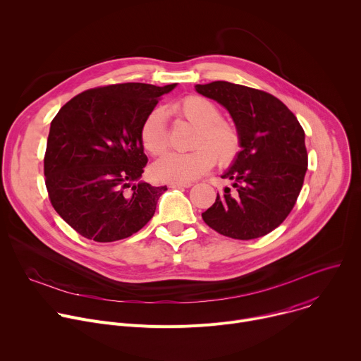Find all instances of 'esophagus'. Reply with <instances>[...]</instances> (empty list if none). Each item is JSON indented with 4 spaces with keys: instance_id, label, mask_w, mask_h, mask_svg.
<instances>
[{
    "instance_id": "1",
    "label": "esophagus",
    "mask_w": 361,
    "mask_h": 361,
    "mask_svg": "<svg viewBox=\"0 0 361 361\" xmlns=\"http://www.w3.org/2000/svg\"><path fill=\"white\" fill-rule=\"evenodd\" d=\"M192 184L191 183H184V184H170L171 188H190Z\"/></svg>"
}]
</instances>
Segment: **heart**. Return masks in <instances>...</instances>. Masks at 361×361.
I'll list each match as a JSON object with an SVG mask.
<instances>
[{
    "label": "heart",
    "mask_w": 361,
    "mask_h": 361,
    "mask_svg": "<svg viewBox=\"0 0 361 361\" xmlns=\"http://www.w3.org/2000/svg\"><path fill=\"white\" fill-rule=\"evenodd\" d=\"M173 111L197 128L190 142L191 152H171L152 166V177L170 184H184L209 173L217 163L231 166L240 156L243 138L240 128L221 118V110L209 98L188 95L173 106ZM141 144L154 157H160L170 147V133L164 113L152 110L140 130Z\"/></svg>",
    "instance_id": "b5f03b06"
}]
</instances>
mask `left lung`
Returning <instances> with one entry per match:
<instances>
[{"label": "left lung", "instance_id": "left-lung-1", "mask_svg": "<svg viewBox=\"0 0 361 361\" xmlns=\"http://www.w3.org/2000/svg\"><path fill=\"white\" fill-rule=\"evenodd\" d=\"M195 90L224 106L240 128L243 149L221 177L233 181L201 214L217 233L259 238L291 213L301 191L308 156L304 130L277 97L240 84L213 81Z\"/></svg>", "mask_w": 361, "mask_h": 361}]
</instances>
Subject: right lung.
<instances>
[{
  "label": "right lung",
  "mask_w": 361,
  "mask_h": 361,
  "mask_svg": "<svg viewBox=\"0 0 361 361\" xmlns=\"http://www.w3.org/2000/svg\"><path fill=\"white\" fill-rule=\"evenodd\" d=\"M174 87L124 82L90 88L51 121L45 187L54 210L80 235L111 243L133 235L152 219L167 185L133 184L148 161L140 130L161 95Z\"/></svg>",
  "instance_id": "add662e5"
}]
</instances>
